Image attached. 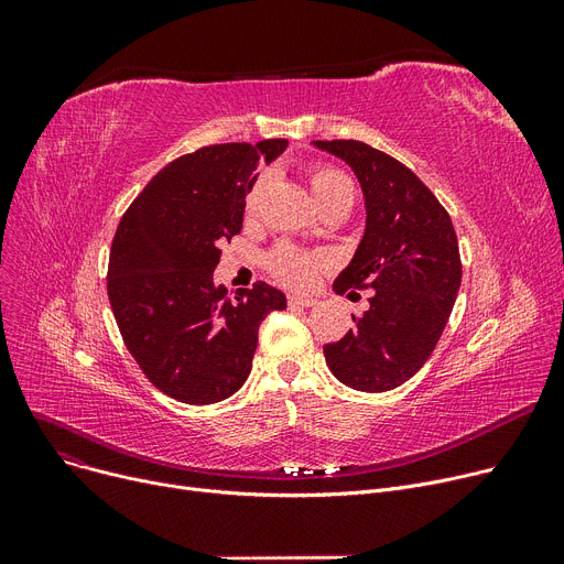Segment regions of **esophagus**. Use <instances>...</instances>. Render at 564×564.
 Wrapping results in <instances>:
<instances>
[{
  "label": "esophagus",
  "mask_w": 564,
  "mask_h": 564,
  "mask_svg": "<svg viewBox=\"0 0 564 564\" xmlns=\"http://www.w3.org/2000/svg\"><path fill=\"white\" fill-rule=\"evenodd\" d=\"M288 304L290 306H302V308H308V306H315L317 300L315 297H304V294H290L288 297Z\"/></svg>",
  "instance_id": "34e87169"
}]
</instances>
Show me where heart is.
I'll list each match as a JSON object with an SVG mask.
<instances>
[{
	"label": "heart",
	"mask_w": 564,
	"mask_h": 564,
	"mask_svg": "<svg viewBox=\"0 0 564 564\" xmlns=\"http://www.w3.org/2000/svg\"><path fill=\"white\" fill-rule=\"evenodd\" d=\"M308 185H311V192H313L317 205L327 203L332 198H338V196H345V194H351V185L347 177L332 166H313L308 171ZM258 194H260V187L256 185L247 198V213H251L256 207ZM306 237H315V232H308ZM319 262L322 260L317 256H306V253H300L290 247H283L272 256L270 264H272V272L283 283L294 285V288H311L317 279Z\"/></svg>",
	"instance_id": "obj_1"
}]
</instances>
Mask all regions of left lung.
<instances>
[{
	"instance_id": "obj_1",
	"label": "left lung",
	"mask_w": 564,
	"mask_h": 564,
	"mask_svg": "<svg viewBox=\"0 0 564 564\" xmlns=\"http://www.w3.org/2000/svg\"><path fill=\"white\" fill-rule=\"evenodd\" d=\"M343 160L364 192L366 230L334 290L370 288L357 327L324 345L345 387L383 393L416 375L434 351L462 283L459 245L448 213L419 175L361 141H313Z\"/></svg>"
}]
</instances>
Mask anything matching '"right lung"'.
<instances>
[{
  "mask_svg": "<svg viewBox=\"0 0 564 564\" xmlns=\"http://www.w3.org/2000/svg\"><path fill=\"white\" fill-rule=\"evenodd\" d=\"M285 139L219 143L166 164L116 228L107 292L126 347L155 389L185 404H215L242 389L260 322L285 294L217 285L219 245L242 230L258 164Z\"/></svg>",
  "mask_w": 564,
  "mask_h": 564,
  "instance_id": "obj_1",
  "label": "right lung"
}]
</instances>
